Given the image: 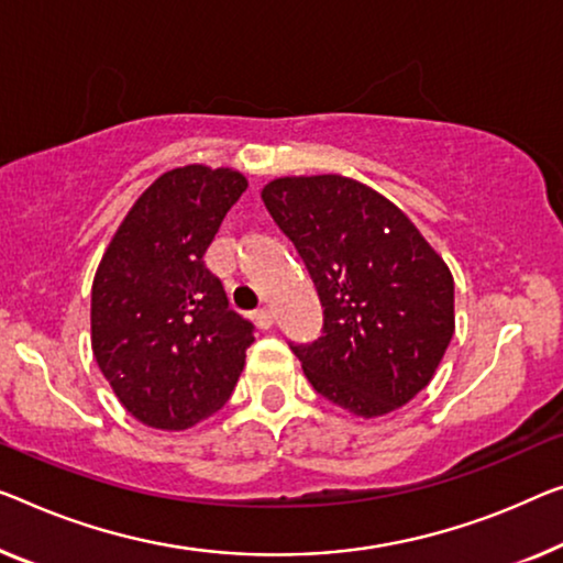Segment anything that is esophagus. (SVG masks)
Instances as JSON below:
<instances>
[{"instance_id": "1", "label": "esophagus", "mask_w": 563, "mask_h": 563, "mask_svg": "<svg viewBox=\"0 0 563 563\" xmlns=\"http://www.w3.org/2000/svg\"><path fill=\"white\" fill-rule=\"evenodd\" d=\"M255 325H257V329H263V331L271 329V325H273V310H267V308L257 310V313H255Z\"/></svg>"}]
</instances>
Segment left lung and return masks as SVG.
Wrapping results in <instances>:
<instances>
[{
  "instance_id": "8db88e82",
  "label": "left lung",
  "mask_w": 563,
  "mask_h": 563,
  "mask_svg": "<svg viewBox=\"0 0 563 563\" xmlns=\"http://www.w3.org/2000/svg\"><path fill=\"white\" fill-rule=\"evenodd\" d=\"M263 201L323 306V335L290 346L306 379L364 419L415 399L455 333L444 260L397 205L349 176H280L265 184Z\"/></svg>"
}]
</instances>
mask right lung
Listing matches in <instances>:
<instances>
[{
    "mask_svg": "<svg viewBox=\"0 0 563 563\" xmlns=\"http://www.w3.org/2000/svg\"><path fill=\"white\" fill-rule=\"evenodd\" d=\"M245 189V176L224 166L164 172L100 257L93 356L121 405L156 430H187L222 409L255 341L201 260Z\"/></svg>",
    "mask_w": 563,
    "mask_h": 563,
    "instance_id": "right-lung-1",
    "label": "right lung"
}]
</instances>
